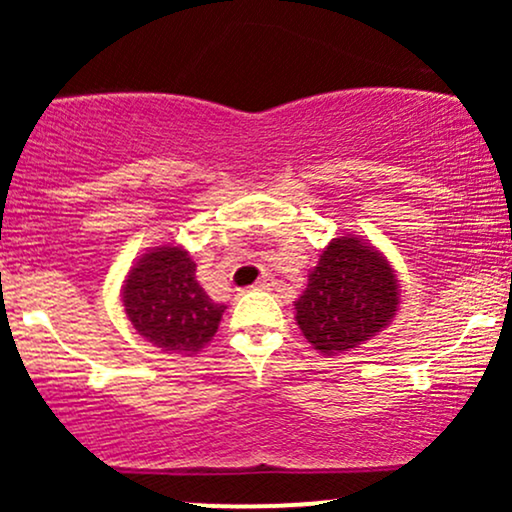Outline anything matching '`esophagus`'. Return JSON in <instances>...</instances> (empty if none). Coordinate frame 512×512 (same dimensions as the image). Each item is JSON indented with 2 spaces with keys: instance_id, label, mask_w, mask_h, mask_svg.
Returning <instances> with one entry per match:
<instances>
[{
  "instance_id": "obj_1",
  "label": "esophagus",
  "mask_w": 512,
  "mask_h": 512,
  "mask_svg": "<svg viewBox=\"0 0 512 512\" xmlns=\"http://www.w3.org/2000/svg\"><path fill=\"white\" fill-rule=\"evenodd\" d=\"M274 286H276L274 276H262V279L255 284V289H257V291H272Z\"/></svg>"
}]
</instances>
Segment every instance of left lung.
Instances as JSON below:
<instances>
[{
    "instance_id": "1",
    "label": "left lung",
    "mask_w": 512,
    "mask_h": 512,
    "mask_svg": "<svg viewBox=\"0 0 512 512\" xmlns=\"http://www.w3.org/2000/svg\"><path fill=\"white\" fill-rule=\"evenodd\" d=\"M293 305L303 337L320 354H344L383 332L397 315V274L363 238L339 236L322 250Z\"/></svg>"
}]
</instances>
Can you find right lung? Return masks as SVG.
I'll return each instance as SVG.
<instances>
[{
	"instance_id": "obj_1",
	"label": "right lung",
	"mask_w": 512,
	"mask_h": 512,
	"mask_svg": "<svg viewBox=\"0 0 512 512\" xmlns=\"http://www.w3.org/2000/svg\"><path fill=\"white\" fill-rule=\"evenodd\" d=\"M195 272L185 248L158 245L134 262L122 286L132 327L166 354H197L219 330L226 305L211 301Z\"/></svg>"
}]
</instances>
